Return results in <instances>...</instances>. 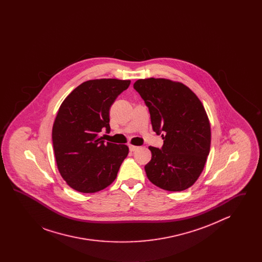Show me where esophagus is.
<instances>
[{"label":"esophagus","instance_id":"esophagus-1","mask_svg":"<svg viewBox=\"0 0 262 262\" xmlns=\"http://www.w3.org/2000/svg\"><path fill=\"white\" fill-rule=\"evenodd\" d=\"M128 147H129V150H130V151H136V150H137L138 148H139L138 146H136V145H132V144H129V145H128Z\"/></svg>","mask_w":262,"mask_h":262}]
</instances>
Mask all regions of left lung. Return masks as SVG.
Segmentation results:
<instances>
[{
	"instance_id": "1",
	"label": "left lung",
	"mask_w": 262,
	"mask_h": 262,
	"mask_svg": "<svg viewBox=\"0 0 262 262\" xmlns=\"http://www.w3.org/2000/svg\"><path fill=\"white\" fill-rule=\"evenodd\" d=\"M134 88L148 107L153 130L162 135L161 149L149 146L144 169L150 182L182 191L199 179L210 151L211 132L199 97L185 84L165 78L138 79Z\"/></svg>"
}]
</instances>
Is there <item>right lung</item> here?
Returning <instances> with one entry per match:
<instances>
[{"label": "right lung", "instance_id": "right-lung-1", "mask_svg": "<svg viewBox=\"0 0 262 262\" xmlns=\"http://www.w3.org/2000/svg\"><path fill=\"white\" fill-rule=\"evenodd\" d=\"M130 80H88L63 100L52 130L57 166L67 184L92 193L115 181L128 154L125 144L105 143L100 133H110L109 111Z\"/></svg>", "mask_w": 262, "mask_h": 262}]
</instances>
